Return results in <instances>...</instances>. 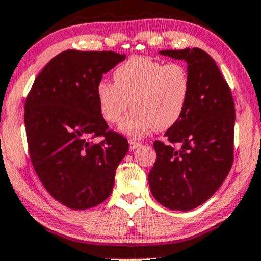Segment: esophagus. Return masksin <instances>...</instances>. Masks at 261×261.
I'll return each instance as SVG.
<instances>
[{"mask_svg":"<svg viewBox=\"0 0 261 261\" xmlns=\"http://www.w3.org/2000/svg\"><path fill=\"white\" fill-rule=\"evenodd\" d=\"M139 145H141V143L137 142V141H134V139H130V141H129V148H130V150L137 149V148H138Z\"/></svg>","mask_w":261,"mask_h":261,"instance_id":"1","label":"esophagus"}]
</instances>
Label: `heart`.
Returning <instances> with one entry per match:
<instances>
[{
  "instance_id": "b5f03b06",
  "label": "heart",
  "mask_w": 261,
  "mask_h": 261,
  "mask_svg": "<svg viewBox=\"0 0 261 261\" xmlns=\"http://www.w3.org/2000/svg\"><path fill=\"white\" fill-rule=\"evenodd\" d=\"M114 83L100 81L96 96L106 122H119L127 108L133 111L120 122L119 130L141 138L155 128L174 125L187 107L190 78L180 63H162L150 57H132L113 72Z\"/></svg>"
}]
</instances>
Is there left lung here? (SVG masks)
Segmentation results:
<instances>
[{
	"instance_id": "1",
	"label": "left lung",
	"mask_w": 261,
	"mask_h": 261,
	"mask_svg": "<svg viewBox=\"0 0 261 261\" xmlns=\"http://www.w3.org/2000/svg\"><path fill=\"white\" fill-rule=\"evenodd\" d=\"M159 53L186 61L190 94L180 119L165 132L167 142H154L156 161L148 181L158 203L187 212L205 203L229 174L234 159V100L215 61L203 49Z\"/></svg>"
}]
</instances>
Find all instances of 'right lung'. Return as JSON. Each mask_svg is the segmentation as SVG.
<instances>
[{"label": "right lung", "mask_w": 261, "mask_h": 261, "mask_svg": "<svg viewBox=\"0 0 261 261\" xmlns=\"http://www.w3.org/2000/svg\"><path fill=\"white\" fill-rule=\"evenodd\" d=\"M124 60L112 51L68 49L46 64L27 96L31 162L47 192L71 209L92 208L111 195L129 148L124 137L108 129L96 96L103 74Z\"/></svg>", "instance_id": "right-lung-1"}]
</instances>
